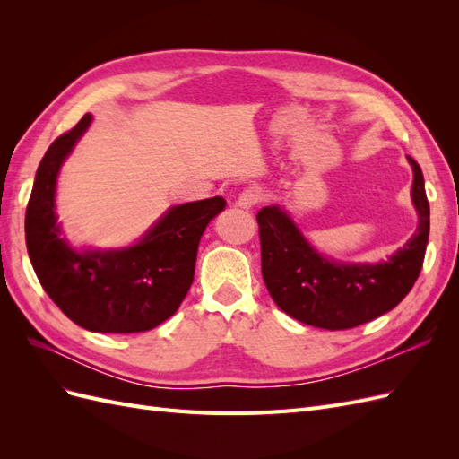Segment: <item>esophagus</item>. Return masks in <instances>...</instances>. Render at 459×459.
I'll return each instance as SVG.
<instances>
[{"instance_id": "1", "label": "esophagus", "mask_w": 459, "mask_h": 459, "mask_svg": "<svg viewBox=\"0 0 459 459\" xmlns=\"http://www.w3.org/2000/svg\"><path fill=\"white\" fill-rule=\"evenodd\" d=\"M260 199H262V191L258 187H248L238 197V203L235 204L243 208V211H251V208H255L260 203Z\"/></svg>"}]
</instances>
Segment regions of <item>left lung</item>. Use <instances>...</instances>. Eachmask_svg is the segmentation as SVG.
I'll return each mask as SVG.
<instances>
[{"label":"left lung","mask_w":459,"mask_h":459,"mask_svg":"<svg viewBox=\"0 0 459 459\" xmlns=\"http://www.w3.org/2000/svg\"><path fill=\"white\" fill-rule=\"evenodd\" d=\"M413 170L411 203L418 230L386 260L341 262L317 253L280 204L256 214L262 277L273 302L299 322L329 331L351 329L393 310L420 277L429 241V201L420 164Z\"/></svg>","instance_id":"8db88e82"}]
</instances>
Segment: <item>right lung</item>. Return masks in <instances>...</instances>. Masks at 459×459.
<instances>
[{
  "label": "right lung",
  "mask_w": 459,
  "mask_h": 459,
  "mask_svg": "<svg viewBox=\"0 0 459 459\" xmlns=\"http://www.w3.org/2000/svg\"><path fill=\"white\" fill-rule=\"evenodd\" d=\"M93 117L59 135L41 159L26 206V248L38 280L66 317L95 333H140L176 314L195 273L201 235L224 211L221 197L170 206L143 238L122 248L78 251L55 214L63 162Z\"/></svg>",
  "instance_id": "obj_1"
}]
</instances>
